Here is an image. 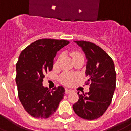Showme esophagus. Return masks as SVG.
<instances>
[{
  "label": "esophagus",
  "instance_id": "obj_1",
  "mask_svg": "<svg viewBox=\"0 0 131 131\" xmlns=\"http://www.w3.org/2000/svg\"><path fill=\"white\" fill-rule=\"evenodd\" d=\"M65 92H66V94H69L71 93V90H69V89H66Z\"/></svg>",
  "mask_w": 131,
  "mask_h": 131
}]
</instances>
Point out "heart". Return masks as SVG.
<instances>
[{
  "instance_id": "b5f03b06",
  "label": "heart",
  "mask_w": 131,
  "mask_h": 131,
  "mask_svg": "<svg viewBox=\"0 0 131 131\" xmlns=\"http://www.w3.org/2000/svg\"><path fill=\"white\" fill-rule=\"evenodd\" d=\"M71 55L73 60H76L79 57H83L82 53H81L80 52L78 51H72L71 52ZM62 57V55L60 54V56L57 58V61L60 60V58ZM77 79V76L75 74H69V73H64L63 74L60 78V82L62 83L63 85H67V86H70L72 84H74V83L76 81Z\"/></svg>"
}]
</instances>
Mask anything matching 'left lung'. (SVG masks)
I'll use <instances>...</instances> for the list:
<instances>
[{"mask_svg":"<svg viewBox=\"0 0 131 131\" xmlns=\"http://www.w3.org/2000/svg\"><path fill=\"white\" fill-rule=\"evenodd\" d=\"M87 58L85 74L90 84L88 93L80 95L73 105L74 112L79 117L94 120L104 114L112 102L116 88V74L112 59L96 44L85 40H77Z\"/></svg>","mask_w":131,"mask_h":131,"instance_id":"8db88e82","label":"left lung"}]
</instances>
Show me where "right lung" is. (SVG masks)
<instances>
[{
	"label": "right lung",
	"instance_id": "1",
	"mask_svg": "<svg viewBox=\"0 0 131 131\" xmlns=\"http://www.w3.org/2000/svg\"><path fill=\"white\" fill-rule=\"evenodd\" d=\"M69 43L67 40L43 38L24 49L16 64L18 97L28 114L37 118L51 116L64 97L62 86L52 91L43 85V78L51 71L58 50Z\"/></svg>",
	"mask_w": 131,
	"mask_h": 131
}]
</instances>
